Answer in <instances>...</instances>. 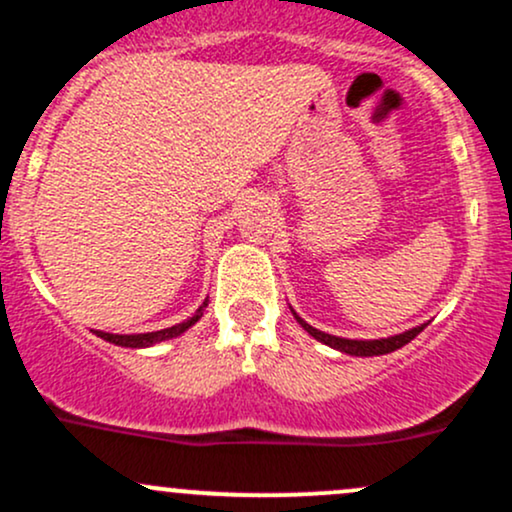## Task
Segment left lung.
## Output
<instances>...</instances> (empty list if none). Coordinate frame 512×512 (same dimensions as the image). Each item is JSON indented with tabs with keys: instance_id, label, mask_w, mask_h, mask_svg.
I'll list each match as a JSON object with an SVG mask.
<instances>
[{
	"instance_id": "1",
	"label": "left lung",
	"mask_w": 512,
	"mask_h": 512,
	"mask_svg": "<svg viewBox=\"0 0 512 512\" xmlns=\"http://www.w3.org/2000/svg\"><path fill=\"white\" fill-rule=\"evenodd\" d=\"M293 317H296L298 325H301L303 330L310 334V337H315L317 342L332 346V349L342 351V354H349V356H383V354H390V351H397L399 346L409 344L411 339H414L419 332H424V327H426V325L414 327V330H407V332L395 334V337H387V339H344V337H334V334L315 330V327H310L308 322H305L303 317H298L296 313H293Z\"/></svg>"
}]
</instances>
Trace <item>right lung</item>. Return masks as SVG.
I'll use <instances>...</instances> for the list:
<instances>
[{
	"label": "right lung",
	"instance_id": "1",
	"mask_svg": "<svg viewBox=\"0 0 512 512\" xmlns=\"http://www.w3.org/2000/svg\"><path fill=\"white\" fill-rule=\"evenodd\" d=\"M209 301V298H207ZM207 301L199 305V310L195 315L190 317V320L180 322V325H173V327H166V330H158V332H146V334H110V332H96L98 337L105 339V342L110 344H117V346H129V349H144V346H151V344H158V342H166V339H173L182 334L185 330H190L192 325L202 317V310L207 308Z\"/></svg>",
	"mask_w": 512,
	"mask_h": 512
}]
</instances>
